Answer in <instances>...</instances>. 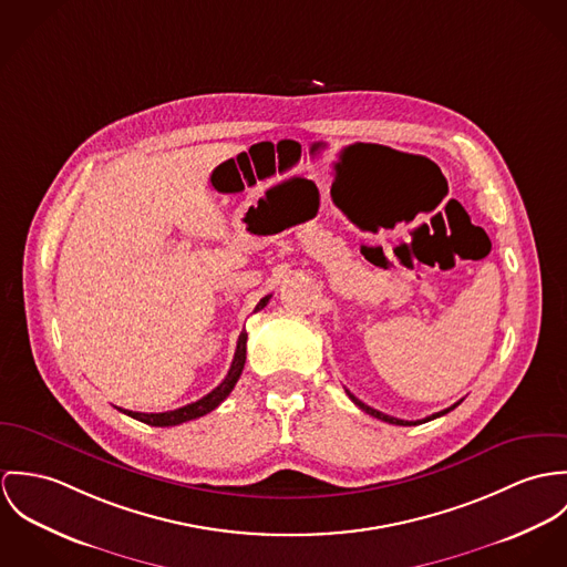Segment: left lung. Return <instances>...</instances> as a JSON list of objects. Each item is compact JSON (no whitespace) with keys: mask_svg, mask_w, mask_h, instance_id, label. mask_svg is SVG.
I'll use <instances>...</instances> for the list:
<instances>
[{"mask_svg":"<svg viewBox=\"0 0 567 567\" xmlns=\"http://www.w3.org/2000/svg\"><path fill=\"white\" fill-rule=\"evenodd\" d=\"M346 393L350 395V400L361 409V411H365V413H370L372 417H377V420H382V422H386V424H395V426H417V424H424V422H431V420H435V417H441V415H445V413H450L452 409H456L463 400H458L456 404H452L450 409H443L440 413H433V415H429V417H424V420H417V422H406V420H398V417H391V415H384V413H380L377 409H372V406H368L365 402H361L354 393H350L348 389H346Z\"/></svg>","mask_w":567,"mask_h":567,"instance_id":"left-lung-1","label":"left lung"}]
</instances>
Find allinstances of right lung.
Wrapping results in <instances>:
<instances>
[{
    "label": "right lung",
    "mask_w": 567,
    "mask_h": 567,
    "mask_svg": "<svg viewBox=\"0 0 567 567\" xmlns=\"http://www.w3.org/2000/svg\"><path fill=\"white\" fill-rule=\"evenodd\" d=\"M269 298H271V296H265V298L256 305L254 313L260 311V309H265L267 302H269ZM246 343H248V332L244 330V332L239 334L237 352H235V359H233V365H230L228 374H226V378H224L210 393H206L202 400L190 402L187 406H181V409H174V411H165V413H136V411H126V409H120V411L126 413L130 417H134V420H138V422H143V424H150V426H178V424H183V422H190V420H197V417L210 413L213 409H217V406L230 395V391L235 389L237 380L241 377L244 365H246Z\"/></svg>",
    "instance_id": "1"
}]
</instances>
